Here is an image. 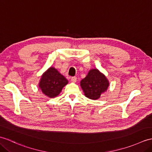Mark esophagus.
<instances>
[{
  "mask_svg": "<svg viewBox=\"0 0 152 152\" xmlns=\"http://www.w3.org/2000/svg\"><path fill=\"white\" fill-rule=\"evenodd\" d=\"M77 81V78L76 76H74L71 78V82H73V83H75Z\"/></svg>",
  "mask_w": 152,
  "mask_h": 152,
  "instance_id": "obj_1",
  "label": "esophagus"
}]
</instances>
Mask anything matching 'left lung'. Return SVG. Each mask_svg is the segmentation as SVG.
I'll return each instance as SVG.
<instances>
[{
  "instance_id": "1",
  "label": "left lung",
  "mask_w": 152,
  "mask_h": 152,
  "mask_svg": "<svg viewBox=\"0 0 152 152\" xmlns=\"http://www.w3.org/2000/svg\"><path fill=\"white\" fill-rule=\"evenodd\" d=\"M80 86L85 95L89 99L96 100L99 99L102 93L106 91L109 82L104 74L97 69L89 70L88 75L83 78Z\"/></svg>"
}]
</instances>
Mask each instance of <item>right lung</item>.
<instances>
[{
    "label": "right lung",
    "mask_w": 152,
    "mask_h": 152,
    "mask_svg": "<svg viewBox=\"0 0 152 152\" xmlns=\"http://www.w3.org/2000/svg\"><path fill=\"white\" fill-rule=\"evenodd\" d=\"M68 80L53 67H50L42 76L39 87L42 91L50 98L59 94Z\"/></svg>",
    "instance_id": "right-lung-1"
}]
</instances>
